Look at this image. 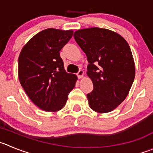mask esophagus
I'll return each instance as SVG.
<instances>
[{"label": "esophagus", "mask_w": 153, "mask_h": 153, "mask_svg": "<svg viewBox=\"0 0 153 153\" xmlns=\"http://www.w3.org/2000/svg\"><path fill=\"white\" fill-rule=\"evenodd\" d=\"M77 76H78V78H83L84 76V71L83 70H79L78 72H77Z\"/></svg>", "instance_id": "1"}]
</instances>
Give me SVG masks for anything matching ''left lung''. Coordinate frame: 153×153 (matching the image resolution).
I'll return each instance as SVG.
<instances>
[{
  "mask_svg": "<svg viewBox=\"0 0 153 153\" xmlns=\"http://www.w3.org/2000/svg\"><path fill=\"white\" fill-rule=\"evenodd\" d=\"M74 38L89 62L87 74L94 85L87 94L90 107L100 113L111 112L125 100L134 80L131 48L121 35L104 28L78 30Z\"/></svg>",
  "mask_w": 153,
  "mask_h": 153,
  "instance_id": "obj_1",
  "label": "left lung"
}]
</instances>
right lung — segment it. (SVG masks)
<instances>
[{"mask_svg":"<svg viewBox=\"0 0 153 153\" xmlns=\"http://www.w3.org/2000/svg\"><path fill=\"white\" fill-rule=\"evenodd\" d=\"M73 31L48 28L31 38L19 56V78L28 97L47 112L64 107L77 76L64 69L59 51Z\"/></svg>","mask_w":153,"mask_h":153,"instance_id":"obj_1","label":"right lung"}]
</instances>
